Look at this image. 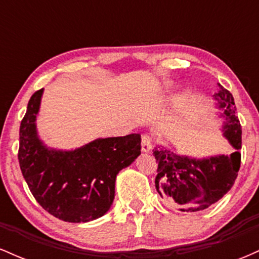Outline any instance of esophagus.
Here are the masks:
<instances>
[{"label": "esophagus", "mask_w": 259, "mask_h": 259, "mask_svg": "<svg viewBox=\"0 0 259 259\" xmlns=\"http://www.w3.org/2000/svg\"><path fill=\"white\" fill-rule=\"evenodd\" d=\"M152 150V140H151L150 135L145 134L141 138V151L142 152H151Z\"/></svg>", "instance_id": "34e87169"}]
</instances>
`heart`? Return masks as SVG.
I'll use <instances>...</instances> for the list:
<instances>
[{
	"mask_svg": "<svg viewBox=\"0 0 259 259\" xmlns=\"http://www.w3.org/2000/svg\"><path fill=\"white\" fill-rule=\"evenodd\" d=\"M170 88H171V82L167 81V82H164V84H163V90H164V91H168Z\"/></svg>",
	"mask_w": 259,
	"mask_h": 259,
	"instance_id": "obj_1",
	"label": "heart"
}]
</instances>
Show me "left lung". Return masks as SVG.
<instances>
[{
    "mask_svg": "<svg viewBox=\"0 0 259 259\" xmlns=\"http://www.w3.org/2000/svg\"><path fill=\"white\" fill-rule=\"evenodd\" d=\"M213 95L219 117L224 119L223 136L235 148L230 154L192 158L177 154L167 147L153 150L156 158V189L160 197L183 212L203 210L215 203L234 185L241 164V125L233 95L221 84Z\"/></svg>",
    "mask_w": 259,
    "mask_h": 259,
    "instance_id": "8db88e82",
    "label": "left lung"
}]
</instances>
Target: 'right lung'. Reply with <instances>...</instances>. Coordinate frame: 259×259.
Instances as JSON below:
<instances>
[{
    "instance_id": "1",
    "label": "right lung",
    "mask_w": 259,
    "mask_h": 259,
    "mask_svg": "<svg viewBox=\"0 0 259 259\" xmlns=\"http://www.w3.org/2000/svg\"><path fill=\"white\" fill-rule=\"evenodd\" d=\"M42 94L41 89L32 95L20 123L18 159L23 177L50 214L69 223L95 221L112 206L118 173L141 154V136L96 139L69 151L47 147L36 129Z\"/></svg>"
}]
</instances>
